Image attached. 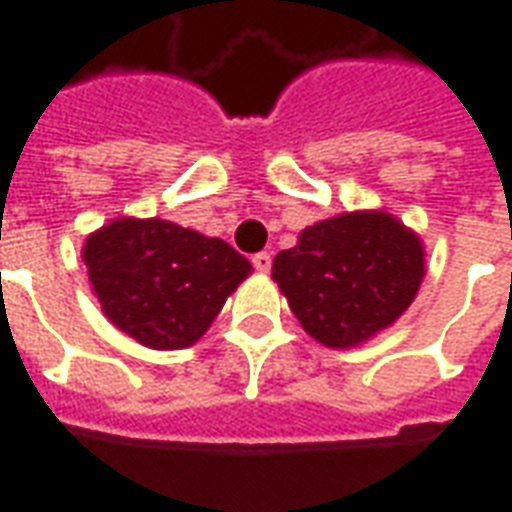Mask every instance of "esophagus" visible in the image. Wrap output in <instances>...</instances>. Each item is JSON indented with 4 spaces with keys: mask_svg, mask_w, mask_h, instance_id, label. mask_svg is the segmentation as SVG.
I'll return each mask as SVG.
<instances>
[{
    "mask_svg": "<svg viewBox=\"0 0 512 512\" xmlns=\"http://www.w3.org/2000/svg\"><path fill=\"white\" fill-rule=\"evenodd\" d=\"M252 263H255V268L260 274H268V268H271V255H268V252H257V255L252 257Z\"/></svg>",
    "mask_w": 512,
    "mask_h": 512,
    "instance_id": "esophagus-1",
    "label": "esophagus"
}]
</instances>
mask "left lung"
<instances>
[{"label":"left lung","instance_id":"obj_1","mask_svg":"<svg viewBox=\"0 0 512 512\" xmlns=\"http://www.w3.org/2000/svg\"><path fill=\"white\" fill-rule=\"evenodd\" d=\"M271 277L301 329L326 348H356L411 307L425 277V244L386 211H345L304 227L274 257Z\"/></svg>","mask_w":512,"mask_h":512}]
</instances>
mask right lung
<instances>
[{"mask_svg": "<svg viewBox=\"0 0 512 512\" xmlns=\"http://www.w3.org/2000/svg\"><path fill=\"white\" fill-rule=\"evenodd\" d=\"M82 260L106 321L153 351L197 343L252 274L227 241L156 216L98 227L84 238Z\"/></svg>", "mask_w": 512, "mask_h": 512, "instance_id": "right-lung-1", "label": "right lung"}]
</instances>
